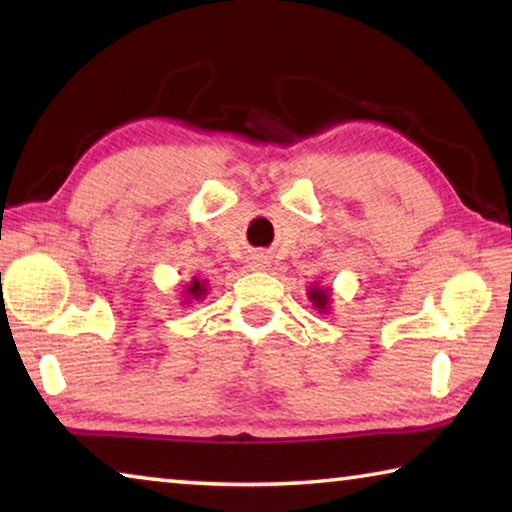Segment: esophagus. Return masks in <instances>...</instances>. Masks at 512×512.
<instances>
[{"label":"esophagus","instance_id":"esophagus-1","mask_svg":"<svg viewBox=\"0 0 512 512\" xmlns=\"http://www.w3.org/2000/svg\"><path fill=\"white\" fill-rule=\"evenodd\" d=\"M257 262H253V268H264V262H259V257H255Z\"/></svg>","mask_w":512,"mask_h":512}]
</instances>
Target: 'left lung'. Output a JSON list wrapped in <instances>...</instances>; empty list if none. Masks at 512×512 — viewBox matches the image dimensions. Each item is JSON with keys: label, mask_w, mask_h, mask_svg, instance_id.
Here are the masks:
<instances>
[{"label": "left lung", "mask_w": 512, "mask_h": 512, "mask_svg": "<svg viewBox=\"0 0 512 512\" xmlns=\"http://www.w3.org/2000/svg\"><path fill=\"white\" fill-rule=\"evenodd\" d=\"M309 300L314 302V305L323 311L325 307H327V300H329V291H323V289H316V287H311V291H309Z\"/></svg>", "instance_id": "1"}]
</instances>
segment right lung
Listing matches in <instances>:
<instances>
[{
	"label": "right lung",
	"mask_w": 512,
	"mask_h": 512,
	"mask_svg": "<svg viewBox=\"0 0 512 512\" xmlns=\"http://www.w3.org/2000/svg\"><path fill=\"white\" fill-rule=\"evenodd\" d=\"M187 293H189V296H192V298H201V296H205V284L194 280V282L187 287Z\"/></svg>",
	"instance_id": "add662e5"
}]
</instances>
